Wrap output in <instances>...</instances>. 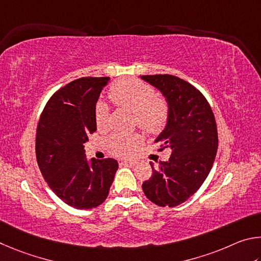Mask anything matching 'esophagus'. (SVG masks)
I'll return each instance as SVG.
<instances>
[{
  "label": "esophagus",
  "mask_w": 261,
  "mask_h": 261,
  "mask_svg": "<svg viewBox=\"0 0 261 261\" xmlns=\"http://www.w3.org/2000/svg\"><path fill=\"white\" fill-rule=\"evenodd\" d=\"M122 165H126V166H135V165H138V162H135V161H129V162H122L121 163Z\"/></svg>",
  "instance_id": "esophagus-1"
}]
</instances>
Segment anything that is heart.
<instances>
[{
	"instance_id": "heart-1",
	"label": "heart",
	"mask_w": 261,
	"mask_h": 261,
	"mask_svg": "<svg viewBox=\"0 0 261 261\" xmlns=\"http://www.w3.org/2000/svg\"><path fill=\"white\" fill-rule=\"evenodd\" d=\"M109 97L118 108L135 113L138 126L148 133H158L165 126L168 107L165 99L158 97L149 85L136 79H123L114 82ZM109 121L108 104L99 100L95 109V122L99 130L107 129ZM142 142L140 135H113L109 148L116 156L127 157L133 154Z\"/></svg>"
}]
</instances>
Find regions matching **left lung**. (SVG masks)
<instances>
[{
	"label": "left lung",
	"instance_id": "obj_1",
	"mask_svg": "<svg viewBox=\"0 0 261 261\" xmlns=\"http://www.w3.org/2000/svg\"><path fill=\"white\" fill-rule=\"evenodd\" d=\"M161 91L168 107L165 128L154 140L161 150L170 148L167 162L157 167L142 189L159 206H176L189 199L206 179L218 150V130L206 98L189 82L170 74L141 75Z\"/></svg>",
	"mask_w": 261,
	"mask_h": 261
}]
</instances>
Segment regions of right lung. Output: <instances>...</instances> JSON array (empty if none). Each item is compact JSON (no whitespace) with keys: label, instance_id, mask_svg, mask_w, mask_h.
<instances>
[{"label":"right lung","instance_id":"right-lung-1","mask_svg":"<svg viewBox=\"0 0 261 261\" xmlns=\"http://www.w3.org/2000/svg\"><path fill=\"white\" fill-rule=\"evenodd\" d=\"M110 77H81L53 95L36 129V161L45 182L64 203L79 210L107 199L118 170L112 158L88 159L85 143L97 129L95 109Z\"/></svg>","mask_w":261,"mask_h":261}]
</instances>
